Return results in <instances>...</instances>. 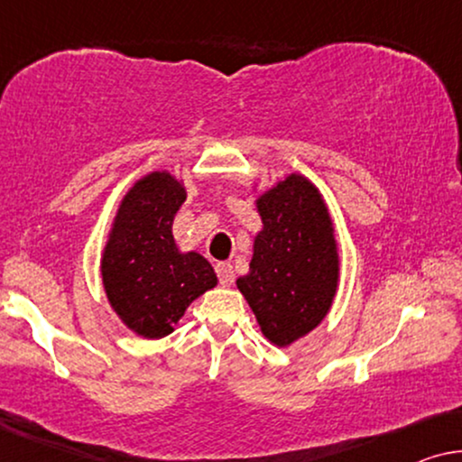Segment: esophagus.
Instances as JSON below:
<instances>
[{"label": "esophagus", "instance_id": "obj_1", "mask_svg": "<svg viewBox=\"0 0 462 462\" xmlns=\"http://www.w3.org/2000/svg\"><path fill=\"white\" fill-rule=\"evenodd\" d=\"M216 272H217L219 284H222V287H232V284H234V268H232L230 262H219L216 265Z\"/></svg>", "mask_w": 462, "mask_h": 462}]
</instances>
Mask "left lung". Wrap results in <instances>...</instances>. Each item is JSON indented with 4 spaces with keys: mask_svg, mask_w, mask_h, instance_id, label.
<instances>
[{
    "mask_svg": "<svg viewBox=\"0 0 462 462\" xmlns=\"http://www.w3.org/2000/svg\"><path fill=\"white\" fill-rule=\"evenodd\" d=\"M255 192L262 230L253 238L249 274L236 289L249 303L262 335L289 347L310 335L333 308L341 276L335 222L320 188L289 173Z\"/></svg>",
    "mask_w": 462,
    "mask_h": 462,
    "instance_id": "8db88e82",
    "label": "left lung"
}]
</instances>
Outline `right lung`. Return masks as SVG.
I'll use <instances>...</instances> for the list:
<instances>
[{
    "label": "right lung",
    "mask_w": 462,
    "mask_h": 462,
    "mask_svg": "<svg viewBox=\"0 0 462 462\" xmlns=\"http://www.w3.org/2000/svg\"><path fill=\"white\" fill-rule=\"evenodd\" d=\"M186 197L184 180L167 169L142 175L119 200L104 243V293L116 318L144 339L171 335L188 305L217 287L211 263L173 238Z\"/></svg>",
    "instance_id": "1"
}]
</instances>
